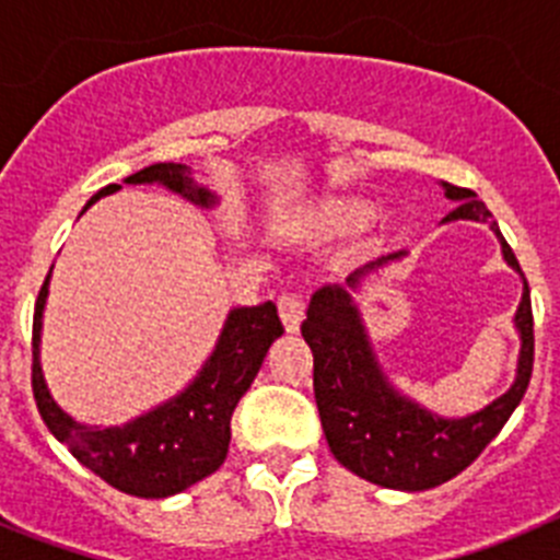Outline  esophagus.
Returning <instances> with one entry per match:
<instances>
[{
	"mask_svg": "<svg viewBox=\"0 0 560 560\" xmlns=\"http://www.w3.org/2000/svg\"><path fill=\"white\" fill-rule=\"evenodd\" d=\"M277 311H280V319H283L285 330H289V334H296L300 325H303L305 300L300 294H283L277 300Z\"/></svg>",
	"mask_w": 560,
	"mask_h": 560,
	"instance_id": "34e87169",
	"label": "esophagus"
}]
</instances>
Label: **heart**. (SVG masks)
<instances>
[{
    "label": "heart",
    "instance_id": "b5f03b06",
    "mask_svg": "<svg viewBox=\"0 0 560 560\" xmlns=\"http://www.w3.org/2000/svg\"><path fill=\"white\" fill-rule=\"evenodd\" d=\"M373 219V205L364 199H330L319 210V224L328 232H350Z\"/></svg>",
    "mask_w": 560,
    "mask_h": 560
}]
</instances>
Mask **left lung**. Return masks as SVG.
<instances>
[{"label": "left lung", "mask_w": 560, "mask_h": 560, "mask_svg": "<svg viewBox=\"0 0 560 560\" xmlns=\"http://www.w3.org/2000/svg\"><path fill=\"white\" fill-rule=\"evenodd\" d=\"M443 190L448 199L459 201L443 219V224L459 219L488 224L493 219L491 210L468 187L443 182ZM491 230L497 232L508 266H513L524 280L522 266L499 232L497 221H491ZM404 255L407 252L378 257L375 264L353 271L348 285H325L316 291L311 296L303 336L314 353V398L334 457L355 477L381 488L429 491L465 471L502 432L518 400L527 393L533 375V341H536L533 305L530 285L524 280L522 303L516 311L522 350H518L513 387L468 418H438L389 384L350 296V289H359L361 277L384 264L400 260Z\"/></svg>", "instance_id": "left-lung-1"}]
</instances>
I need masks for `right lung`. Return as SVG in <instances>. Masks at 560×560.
Masks as SVG:
<instances>
[{"mask_svg":"<svg viewBox=\"0 0 560 560\" xmlns=\"http://www.w3.org/2000/svg\"><path fill=\"white\" fill-rule=\"evenodd\" d=\"M126 185H162L192 205H215V196L192 182L190 167L176 162L142 167L128 176ZM114 190H120V185L97 190L83 210ZM47 294L49 275L38 291L33 314V395L47 429L72 452V457L117 491L142 499L173 497L219 471L230 448V420L237 400L252 387L271 341L283 336V323L277 316L275 303L230 311L215 350L205 361L201 373L187 384L185 393L133 418L131 423L97 429L69 418L52 400L44 381L38 345Z\"/></svg>","mask_w":560,"mask_h":560,"instance_id":"add662e5","label":"right lung"}]
</instances>
